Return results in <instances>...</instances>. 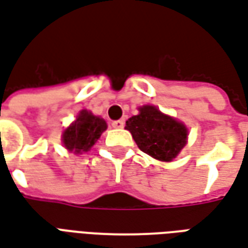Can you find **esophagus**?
<instances>
[{"mask_svg":"<svg viewBox=\"0 0 248 248\" xmlns=\"http://www.w3.org/2000/svg\"><path fill=\"white\" fill-rule=\"evenodd\" d=\"M111 124H113V127H115V129H122L124 126V119H118V121H114Z\"/></svg>","mask_w":248,"mask_h":248,"instance_id":"obj_1","label":"esophagus"}]
</instances>
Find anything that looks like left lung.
Wrapping results in <instances>:
<instances>
[{
	"instance_id": "obj_1",
	"label": "left lung",
	"mask_w": 248,
	"mask_h": 248,
	"mask_svg": "<svg viewBox=\"0 0 248 248\" xmlns=\"http://www.w3.org/2000/svg\"><path fill=\"white\" fill-rule=\"evenodd\" d=\"M140 150L158 161H172L186 145L185 124L162 114L155 106H143L126 121V127Z\"/></svg>"
}]
</instances>
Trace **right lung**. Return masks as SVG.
<instances>
[{
	"label": "right lung",
	"mask_w": 248,
	"mask_h": 248,
	"mask_svg": "<svg viewBox=\"0 0 248 248\" xmlns=\"http://www.w3.org/2000/svg\"><path fill=\"white\" fill-rule=\"evenodd\" d=\"M106 129L108 124L102 118L82 110L74 124L63 131L62 140L67 150L73 151L74 154H82L83 151L92 149Z\"/></svg>",
	"instance_id": "add662e5"
}]
</instances>
